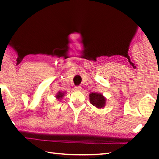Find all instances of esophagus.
I'll return each mask as SVG.
<instances>
[{"instance_id": "1", "label": "esophagus", "mask_w": 159, "mask_h": 159, "mask_svg": "<svg viewBox=\"0 0 159 159\" xmlns=\"http://www.w3.org/2000/svg\"><path fill=\"white\" fill-rule=\"evenodd\" d=\"M74 89H75V91H81V86H75V87L74 88Z\"/></svg>"}]
</instances>
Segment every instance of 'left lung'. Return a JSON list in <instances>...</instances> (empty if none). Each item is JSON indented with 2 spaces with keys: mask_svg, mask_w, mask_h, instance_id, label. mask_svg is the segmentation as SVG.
I'll use <instances>...</instances> for the list:
<instances>
[{
  "mask_svg": "<svg viewBox=\"0 0 159 159\" xmlns=\"http://www.w3.org/2000/svg\"><path fill=\"white\" fill-rule=\"evenodd\" d=\"M89 96L91 104L98 109H102L106 105V98L102 93L98 92L90 93Z\"/></svg>",
  "mask_w": 159,
  "mask_h": 159,
  "instance_id": "8db88e82",
  "label": "left lung"
}]
</instances>
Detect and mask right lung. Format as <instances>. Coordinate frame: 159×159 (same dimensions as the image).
<instances>
[{
	"label": "right lung",
	"mask_w": 159,
	"mask_h": 159,
	"mask_svg": "<svg viewBox=\"0 0 159 159\" xmlns=\"http://www.w3.org/2000/svg\"><path fill=\"white\" fill-rule=\"evenodd\" d=\"M66 93V91H58V92H57V93L56 95V99H57V100H61L62 98H63V97L64 96V95Z\"/></svg>",
	"instance_id": "right-lung-1"
}]
</instances>
